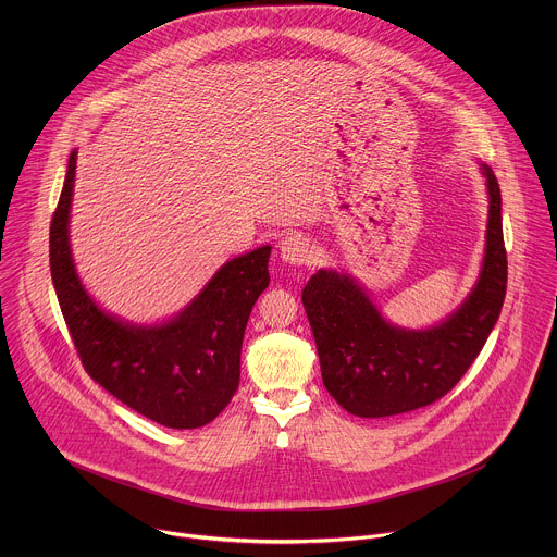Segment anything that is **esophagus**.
Masks as SVG:
<instances>
[{"instance_id":"1","label":"esophagus","mask_w":557,"mask_h":557,"mask_svg":"<svg viewBox=\"0 0 557 557\" xmlns=\"http://www.w3.org/2000/svg\"><path fill=\"white\" fill-rule=\"evenodd\" d=\"M278 252H281L283 261H287L292 265H311L315 261V246L302 234H289L281 239Z\"/></svg>"}]
</instances>
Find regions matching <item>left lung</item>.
Returning a JSON list of instances; mask_svg holds the SVG:
<instances>
[{"mask_svg":"<svg viewBox=\"0 0 557 557\" xmlns=\"http://www.w3.org/2000/svg\"><path fill=\"white\" fill-rule=\"evenodd\" d=\"M488 227L482 274L466 305L444 323L413 332L380 318L354 278L319 270L302 292L318 345L321 377L332 398L354 416L405 413L450 393L468 373L499 318L508 259L502 234V195L491 166Z\"/></svg>","mask_w":557,"mask_h":557,"instance_id":"obj_1","label":"left lung"}]
</instances>
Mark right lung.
<instances>
[{"instance_id": "1", "label": "right lung", "mask_w": 557, "mask_h": 557, "mask_svg": "<svg viewBox=\"0 0 557 557\" xmlns=\"http://www.w3.org/2000/svg\"><path fill=\"white\" fill-rule=\"evenodd\" d=\"M77 152L49 232L51 278L87 375L131 409L169 429L214 420L236 395L248 315L270 283V246L232 259L199 298L159 327H137L102 313L85 294L69 246Z\"/></svg>"}]
</instances>
